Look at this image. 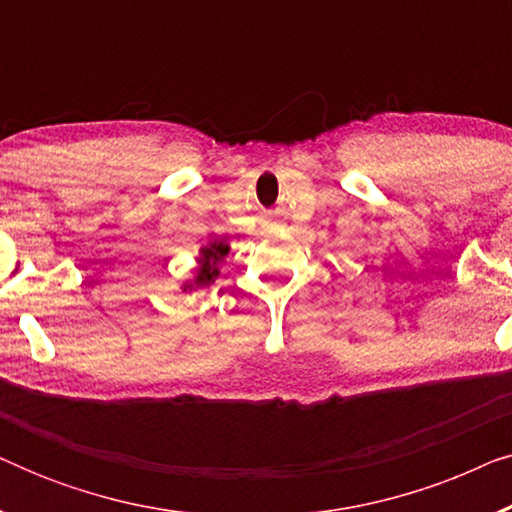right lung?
I'll return each instance as SVG.
<instances>
[{
    "mask_svg": "<svg viewBox=\"0 0 512 512\" xmlns=\"http://www.w3.org/2000/svg\"><path fill=\"white\" fill-rule=\"evenodd\" d=\"M228 254V244L226 242H214L209 244V247L202 249V256H200V268H198V275H195L193 284H186L184 289H193V286H207L214 282V277L219 275V265L223 261V256Z\"/></svg>",
    "mask_w": 512,
    "mask_h": 512,
    "instance_id": "right-lung-1",
    "label": "right lung"
}]
</instances>
